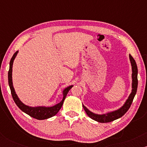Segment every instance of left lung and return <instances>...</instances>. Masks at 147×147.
Wrapping results in <instances>:
<instances>
[{
    "instance_id": "1",
    "label": "left lung",
    "mask_w": 147,
    "mask_h": 147,
    "mask_svg": "<svg viewBox=\"0 0 147 147\" xmlns=\"http://www.w3.org/2000/svg\"><path fill=\"white\" fill-rule=\"evenodd\" d=\"M130 61H131V65H132V92H131V95L129 97L127 100L124 105L122 106L121 109H119V110L113 111V112L109 113L107 114H104V115H97L93 113L90 112V111L88 110L83 105V107L85 110L86 113L89 116V117H90L91 119H94V120L97 121L98 122L101 123H106V122H111L115 120V119H118V118L122 117L124 114L127 112L128 110L129 109V108L131 107V104H132L133 99H134L135 95H136V92H137V88H138V67L136 65V61L134 60V59L133 58V57L131 55H129Z\"/></svg>"
}]
</instances>
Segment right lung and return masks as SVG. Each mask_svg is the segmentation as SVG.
<instances>
[{
	"instance_id": "obj_1",
	"label": "right lung",
	"mask_w": 147,
	"mask_h": 147,
	"mask_svg": "<svg viewBox=\"0 0 147 147\" xmlns=\"http://www.w3.org/2000/svg\"><path fill=\"white\" fill-rule=\"evenodd\" d=\"M18 51H16L12 57H11V60L9 62V70L8 72V82H9V86L10 88V90H11V96H12V98L14 99V102L16 103V104L17 106L22 111L25 113L26 114L29 115L30 116H31L32 117L35 118L36 119H48V118L52 117L53 116H55L57 113L59 112V111L60 110L61 108L62 105H63V103L64 99H65L67 94H68V91L72 88V86H70L68 88L65 89L63 90V97L62 101L60 103H59L57 105L52 106V107H43V106H38V107H30V106L25 105L24 104H23L21 101L19 100L18 97L16 95V92H15L14 87L12 85V79H11V72H12V65L14 60L16 57V55H17Z\"/></svg>"
}]
</instances>
